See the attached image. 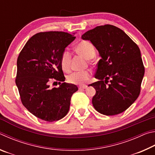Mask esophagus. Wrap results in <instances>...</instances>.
<instances>
[{
	"label": "esophagus",
	"instance_id": "obj_1",
	"mask_svg": "<svg viewBox=\"0 0 155 155\" xmlns=\"http://www.w3.org/2000/svg\"><path fill=\"white\" fill-rule=\"evenodd\" d=\"M87 87V85L79 86V87H78V90H84V89H86Z\"/></svg>",
	"mask_w": 155,
	"mask_h": 155
}]
</instances>
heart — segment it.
Returning <instances> with one entry per match:
<instances>
[{
  "label": "heart",
  "mask_w": 155,
  "mask_h": 155,
  "mask_svg": "<svg viewBox=\"0 0 155 155\" xmlns=\"http://www.w3.org/2000/svg\"><path fill=\"white\" fill-rule=\"evenodd\" d=\"M76 51L82 54L86 59L93 58L96 54V50L92 44L87 40H81L76 45ZM72 54L69 51H64L62 52L60 64L63 70L65 72L70 71L71 67ZM91 77V72L88 70L73 72L68 76V82L74 85H82L87 82Z\"/></svg>",
  "instance_id": "obj_1"
}]
</instances>
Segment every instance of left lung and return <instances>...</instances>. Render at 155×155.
<instances>
[{
    "instance_id": "left-lung-1",
    "label": "left lung",
    "mask_w": 155,
    "mask_h": 155,
    "mask_svg": "<svg viewBox=\"0 0 155 155\" xmlns=\"http://www.w3.org/2000/svg\"><path fill=\"white\" fill-rule=\"evenodd\" d=\"M90 40L102 59L91 84L96 94L92 104L106 115L121 114L138 98L145 68L138 46L120 28L111 25L98 26L81 36Z\"/></svg>"
}]
</instances>
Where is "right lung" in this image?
Segmentation results:
<instances>
[{
  "mask_svg": "<svg viewBox=\"0 0 155 155\" xmlns=\"http://www.w3.org/2000/svg\"><path fill=\"white\" fill-rule=\"evenodd\" d=\"M75 38L74 34L63 31L40 32L27 41L18 55L15 84L21 102L30 113L46 122L65 117L72 94L78 90L77 85L64 82L60 64L62 52ZM57 81L59 87H50Z\"/></svg>",
  "mask_w": 155,
  "mask_h": 155,
  "instance_id": "right-lung-1",
  "label": "right lung"
}]
</instances>
